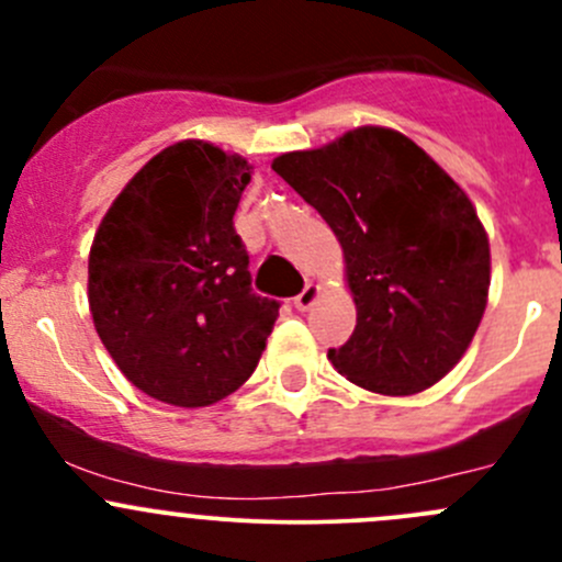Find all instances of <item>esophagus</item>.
I'll list each match as a JSON object with an SVG mask.
<instances>
[{
  "label": "esophagus",
  "mask_w": 562,
  "mask_h": 562,
  "mask_svg": "<svg viewBox=\"0 0 562 562\" xmlns=\"http://www.w3.org/2000/svg\"><path fill=\"white\" fill-rule=\"evenodd\" d=\"M317 296H321V285H317V282H307V285L302 288V293L293 299V304H296V310H310L317 302Z\"/></svg>",
  "instance_id": "34e87169"
}]
</instances>
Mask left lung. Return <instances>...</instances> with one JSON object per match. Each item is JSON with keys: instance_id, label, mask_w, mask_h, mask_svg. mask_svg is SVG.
I'll list each match as a JSON object with an SVG mask.
<instances>
[{"instance_id": "8db88e82", "label": "left lung", "mask_w": 562, "mask_h": 562, "mask_svg": "<svg viewBox=\"0 0 562 562\" xmlns=\"http://www.w3.org/2000/svg\"><path fill=\"white\" fill-rule=\"evenodd\" d=\"M271 168L342 247L356 328L328 350L334 370L386 396L449 375L490 296V239L462 187L407 135L372 124Z\"/></svg>"}]
</instances>
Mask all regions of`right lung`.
<instances>
[{"mask_svg": "<svg viewBox=\"0 0 562 562\" xmlns=\"http://www.w3.org/2000/svg\"><path fill=\"white\" fill-rule=\"evenodd\" d=\"M252 166L206 140L151 157L89 249V310L133 386L176 407L234 394L258 367L280 302L252 293L234 231Z\"/></svg>", "mask_w": 562, "mask_h": 562, "instance_id": "right-lung-1", "label": "right lung"}]
</instances>
